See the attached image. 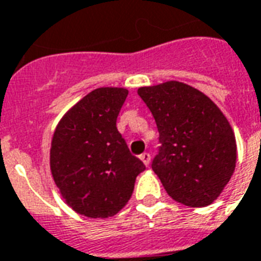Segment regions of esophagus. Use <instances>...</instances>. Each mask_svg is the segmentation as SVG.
<instances>
[{
  "label": "esophagus",
  "instance_id": "1",
  "mask_svg": "<svg viewBox=\"0 0 261 261\" xmlns=\"http://www.w3.org/2000/svg\"><path fill=\"white\" fill-rule=\"evenodd\" d=\"M139 159L142 160V163H144L145 166H149V163H150V154H149V153H142V154L139 156Z\"/></svg>",
  "mask_w": 261,
  "mask_h": 261
}]
</instances>
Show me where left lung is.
Listing matches in <instances>:
<instances>
[{
	"label": "left lung",
	"mask_w": 261,
	"mask_h": 261,
	"mask_svg": "<svg viewBox=\"0 0 261 261\" xmlns=\"http://www.w3.org/2000/svg\"><path fill=\"white\" fill-rule=\"evenodd\" d=\"M160 134L152 170L168 196L186 206L212 204L230 182L237 142L227 117L202 91L178 81L138 89Z\"/></svg>",
	"instance_id": "8db88e82"
}]
</instances>
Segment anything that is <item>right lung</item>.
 Segmentation results:
<instances>
[{
    "label": "right lung",
    "instance_id": "1",
    "mask_svg": "<svg viewBox=\"0 0 261 261\" xmlns=\"http://www.w3.org/2000/svg\"><path fill=\"white\" fill-rule=\"evenodd\" d=\"M124 87H98L64 113L50 144V172L67 205L91 219H107L130 200L144 163L116 128Z\"/></svg>",
    "mask_w": 261,
    "mask_h": 261
}]
</instances>
